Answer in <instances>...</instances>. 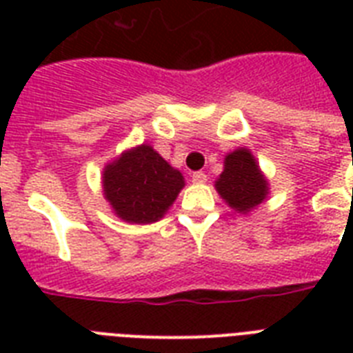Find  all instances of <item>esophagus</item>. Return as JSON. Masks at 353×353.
Listing matches in <instances>:
<instances>
[{
    "instance_id": "obj_1",
    "label": "esophagus",
    "mask_w": 353,
    "mask_h": 353,
    "mask_svg": "<svg viewBox=\"0 0 353 353\" xmlns=\"http://www.w3.org/2000/svg\"><path fill=\"white\" fill-rule=\"evenodd\" d=\"M192 181L194 183H205L207 181V174H205V172H194Z\"/></svg>"
}]
</instances>
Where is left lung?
Wrapping results in <instances>:
<instances>
[{
	"instance_id": "obj_1",
	"label": "left lung",
	"mask_w": 353,
	"mask_h": 353,
	"mask_svg": "<svg viewBox=\"0 0 353 353\" xmlns=\"http://www.w3.org/2000/svg\"><path fill=\"white\" fill-rule=\"evenodd\" d=\"M216 190L238 212H249L268 196V181L260 174L254 157L245 148L225 157V168L216 181Z\"/></svg>"
}]
</instances>
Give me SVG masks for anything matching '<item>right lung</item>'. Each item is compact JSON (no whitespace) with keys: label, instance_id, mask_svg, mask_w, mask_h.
I'll return each mask as SVG.
<instances>
[{"label":"right lung","instance_id":"add662e5","mask_svg":"<svg viewBox=\"0 0 353 353\" xmlns=\"http://www.w3.org/2000/svg\"><path fill=\"white\" fill-rule=\"evenodd\" d=\"M104 196L115 214L130 223L163 218L183 188L181 172L172 168L148 144L122 154L104 170Z\"/></svg>","mask_w":353,"mask_h":353}]
</instances>
